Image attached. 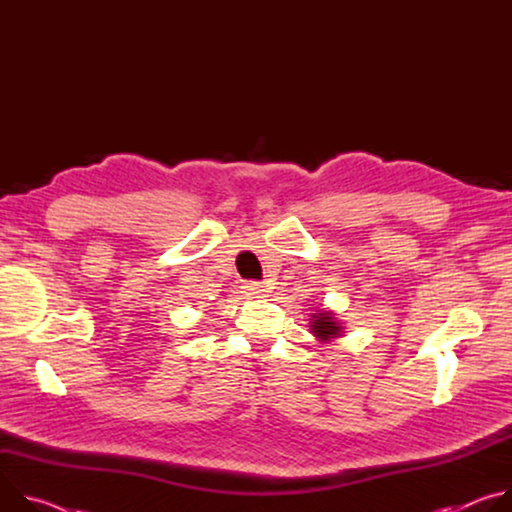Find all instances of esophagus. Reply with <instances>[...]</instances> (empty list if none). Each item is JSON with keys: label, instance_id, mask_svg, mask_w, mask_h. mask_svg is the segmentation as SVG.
I'll return each instance as SVG.
<instances>
[{"label": "esophagus", "instance_id": "obj_1", "mask_svg": "<svg viewBox=\"0 0 512 512\" xmlns=\"http://www.w3.org/2000/svg\"><path fill=\"white\" fill-rule=\"evenodd\" d=\"M245 287L249 291V296H253V298H263L267 294V287L259 281H249Z\"/></svg>", "mask_w": 512, "mask_h": 512}]
</instances>
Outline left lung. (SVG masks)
<instances>
[{
  "label": "left lung",
  "mask_w": 512,
  "mask_h": 512,
  "mask_svg": "<svg viewBox=\"0 0 512 512\" xmlns=\"http://www.w3.org/2000/svg\"><path fill=\"white\" fill-rule=\"evenodd\" d=\"M312 332L314 336H318L320 340H330V338H336L340 336V326L338 322L332 318V314L328 312H318V314H312Z\"/></svg>",
  "instance_id": "left-lung-1"
}]
</instances>
